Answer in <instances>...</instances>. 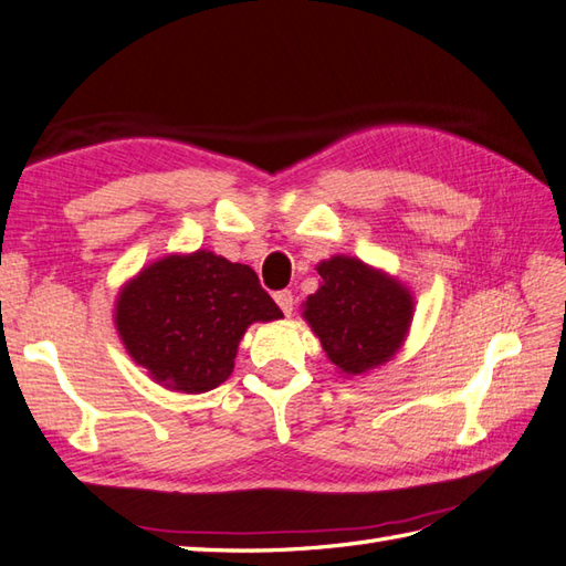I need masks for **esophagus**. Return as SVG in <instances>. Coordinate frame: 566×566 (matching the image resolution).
Returning a JSON list of instances; mask_svg holds the SVG:
<instances>
[{
	"label": "esophagus",
	"mask_w": 566,
	"mask_h": 566,
	"mask_svg": "<svg viewBox=\"0 0 566 566\" xmlns=\"http://www.w3.org/2000/svg\"><path fill=\"white\" fill-rule=\"evenodd\" d=\"M275 297V303H279V307L283 310V313L291 317V313H293V305H295V297H293V293L291 291H279L273 295Z\"/></svg>",
	"instance_id": "1"
}]
</instances>
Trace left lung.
I'll return each instance as SVG.
<instances>
[{"label":"left lung","mask_w":566,"mask_h":566,"mask_svg":"<svg viewBox=\"0 0 566 566\" xmlns=\"http://www.w3.org/2000/svg\"><path fill=\"white\" fill-rule=\"evenodd\" d=\"M315 271L319 287L303 303V319L337 371L364 376L394 359L412 325L410 287L344 253L319 261Z\"/></svg>","instance_id":"left-lung-1"}]
</instances>
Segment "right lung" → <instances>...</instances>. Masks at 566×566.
I'll return each mask as SVG.
<instances>
[{
    "instance_id": "right-lung-1",
    "label": "right lung",
    "mask_w": 566,
    "mask_h": 566,
    "mask_svg": "<svg viewBox=\"0 0 566 566\" xmlns=\"http://www.w3.org/2000/svg\"><path fill=\"white\" fill-rule=\"evenodd\" d=\"M281 317L251 266L210 249L156 259L114 300V327L126 354L158 386L178 394H207L224 384L247 329Z\"/></svg>"
}]
</instances>
